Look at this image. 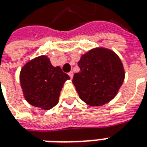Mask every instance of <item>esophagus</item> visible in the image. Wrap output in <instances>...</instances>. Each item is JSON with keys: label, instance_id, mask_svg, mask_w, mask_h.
I'll list each match as a JSON object with an SVG mask.
<instances>
[{"label": "esophagus", "instance_id": "1", "mask_svg": "<svg viewBox=\"0 0 147 147\" xmlns=\"http://www.w3.org/2000/svg\"><path fill=\"white\" fill-rule=\"evenodd\" d=\"M69 76L71 77V79H72V77H73V71H70L68 73Z\"/></svg>", "mask_w": 147, "mask_h": 147}]
</instances>
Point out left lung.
<instances>
[{
  "mask_svg": "<svg viewBox=\"0 0 147 147\" xmlns=\"http://www.w3.org/2000/svg\"><path fill=\"white\" fill-rule=\"evenodd\" d=\"M73 82L81 100L89 106H102L114 98L124 79L123 64L115 53L98 48L84 53Z\"/></svg>",
  "mask_w": 147,
  "mask_h": 147,
  "instance_id": "8db88e82",
  "label": "left lung"
}]
</instances>
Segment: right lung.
Returning <instances> with one entry per match:
<instances>
[{
  "label": "right lung",
  "instance_id": "obj_1",
  "mask_svg": "<svg viewBox=\"0 0 147 147\" xmlns=\"http://www.w3.org/2000/svg\"><path fill=\"white\" fill-rule=\"evenodd\" d=\"M60 67H53L46 56L29 61L20 71L25 99L32 106L49 110L58 102L64 82L69 80Z\"/></svg>",
  "mask_w": 147,
  "mask_h": 147
}]
</instances>
